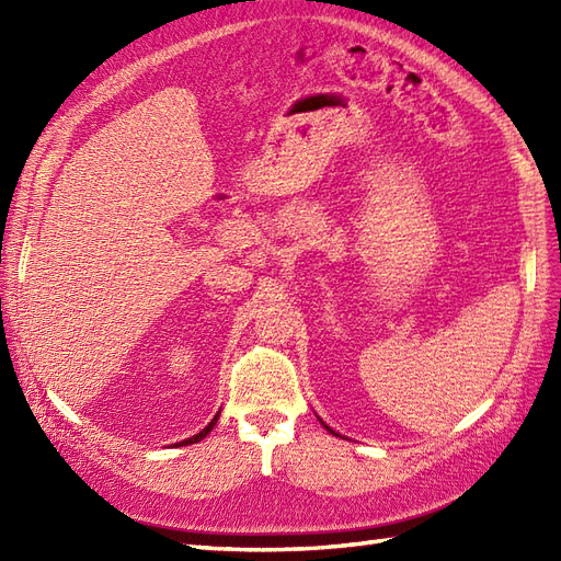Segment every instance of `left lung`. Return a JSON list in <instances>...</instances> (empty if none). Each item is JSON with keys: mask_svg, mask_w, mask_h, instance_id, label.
Here are the masks:
<instances>
[{"mask_svg": "<svg viewBox=\"0 0 561 561\" xmlns=\"http://www.w3.org/2000/svg\"><path fill=\"white\" fill-rule=\"evenodd\" d=\"M320 423H322V421H320ZM322 426H325V423H322ZM325 428H328V431H330V433H332V435H336V433H334V431H332V428H330V426H325Z\"/></svg>", "mask_w": 561, "mask_h": 561, "instance_id": "left-lung-1", "label": "left lung"}]
</instances>
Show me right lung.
I'll list each match as a JSON object with an SVG mask.
<instances>
[{"mask_svg": "<svg viewBox=\"0 0 561 561\" xmlns=\"http://www.w3.org/2000/svg\"><path fill=\"white\" fill-rule=\"evenodd\" d=\"M217 419H219V414H215V419L208 423V426L206 428H203L201 433H196V435H192V437H186V439H182V443L180 445H194V443H201V439L203 437H206L210 431H213V426H215V423H217Z\"/></svg>", "mask_w": 561, "mask_h": 561, "instance_id": "1", "label": "right lung"}]
</instances>
